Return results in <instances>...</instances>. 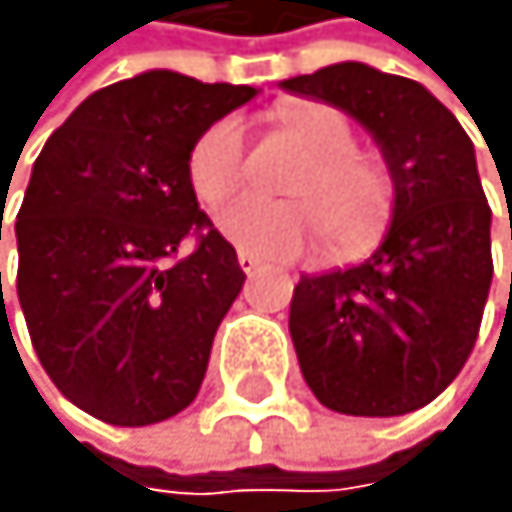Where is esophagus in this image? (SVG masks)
Listing matches in <instances>:
<instances>
[{
    "label": "esophagus",
    "mask_w": 512,
    "mask_h": 512,
    "mask_svg": "<svg viewBox=\"0 0 512 512\" xmlns=\"http://www.w3.org/2000/svg\"><path fill=\"white\" fill-rule=\"evenodd\" d=\"M238 264H241V271H244V274H254V271L261 268V258H254V254L241 251V254H238Z\"/></svg>",
    "instance_id": "34e87169"
}]
</instances>
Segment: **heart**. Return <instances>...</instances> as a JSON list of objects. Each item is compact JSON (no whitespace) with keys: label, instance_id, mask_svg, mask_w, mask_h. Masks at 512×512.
Masks as SVG:
<instances>
[{"label":"heart","instance_id":"1","mask_svg":"<svg viewBox=\"0 0 512 512\" xmlns=\"http://www.w3.org/2000/svg\"><path fill=\"white\" fill-rule=\"evenodd\" d=\"M281 127L305 147L311 167L288 194L295 201L241 197L221 214V231L241 251L258 258H295L325 241L335 258H355L372 248L396 207V180L379 157L355 150V130L342 113L322 103L295 106ZM248 177V143L234 116H221L197 133L187 153V180L204 207H224Z\"/></svg>","mask_w":512,"mask_h":512}]
</instances>
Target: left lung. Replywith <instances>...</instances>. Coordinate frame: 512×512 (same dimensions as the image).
<instances>
[{
    "instance_id": "obj_1",
    "label": "left lung",
    "mask_w": 512,
    "mask_h": 512,
    "mask_svg": "<svg viewBox=\"0 0 512 512\" xmlns=\"http://www.w3.org/2000/svg\"><path fill=\"white\" fill-rule=\"evenodd\" d=\"M281 86L355 116L396 180L382 248L359 268L295 285L288 332L301 375L345 416H406L466 365L490 295L493 211L473 140L426 86L365 63Z\"/></svg>"
}]
</instances>
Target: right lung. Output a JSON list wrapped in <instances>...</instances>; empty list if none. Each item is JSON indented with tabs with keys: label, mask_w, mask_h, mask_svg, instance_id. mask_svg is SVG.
<instances>
[{
	"label": "right lung",
	"mask_w": 512,
	"mask_h": 512,
	"mask_svg": "<svg viewBox=\"0 0 512 512\" xmlns=\"http://www.w3.org/2000/svg\"><path fill=\"white\" fill-rule=\"evenodd\" d=\"M251 96L140 73L83 100L32 164L12 288L53 385L110 426L164 422L201 392L244 271L197 207L187 153ZM184 240L195 251L180 259Z\"/></svg>",
	"instance_id": "1"
}]
</instances>
